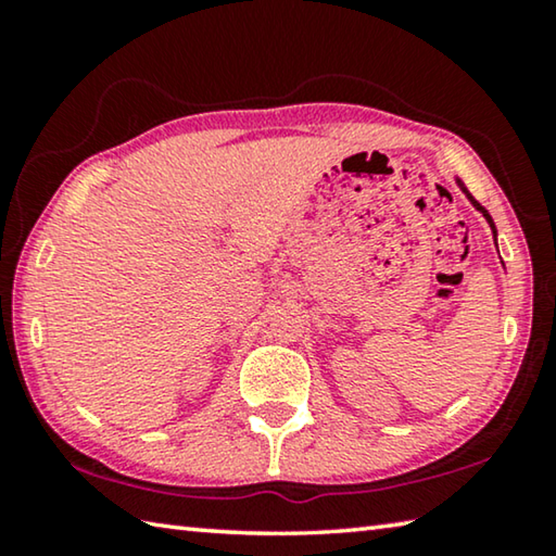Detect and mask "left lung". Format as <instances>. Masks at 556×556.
I'll return each instance as SVG.
<instances>
[{"mask_svg":"<svg viewBox=\"0 0 556 556\" xmlns=\"http://www.w3.org/2000/svg\"><path fill=\"white\" fill-rule=\"evenodd\" d=\"M456 184H458V188H460V191H464V193L468 195V201H470V203H473V208H476V211H481V213H483V218L488 220V225H491V230H493V235H495V223H493V218H491V213H488V211L483 208V205H481V203H478V201L473 199V195H470V193H468V188H466L464 184H460V181H458V178H456Z\"/></svg>","mask_w":556,"mask_h":556,"instance_id":"obj_1","label":"left lung"}]
</instances>
